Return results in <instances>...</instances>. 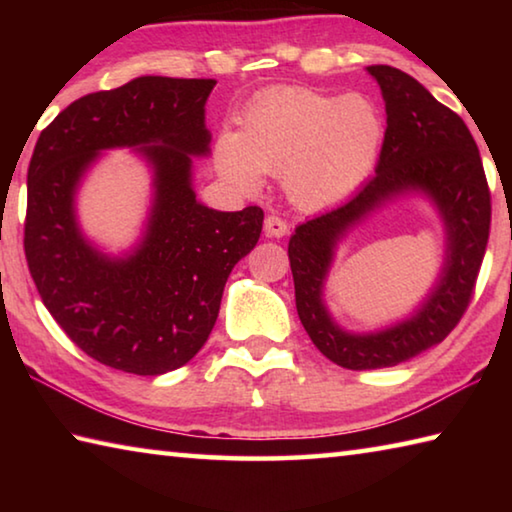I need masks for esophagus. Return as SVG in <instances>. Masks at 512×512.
Masks as SVG:
<instances>
[{
	"instance_id": "1",
	"label": "esophagus",
	"mask_w": 512,
	"mask_h": 512,
	"mask_svg": "<svg viewBox=\"0 0 512 512\" xmlns=\"http://www.w3.org/2000/svg\"><path fill=\"white\" fill-rule=\"evenodd\" d=\"M264 232H266V237L280 239L289 232V225H287V221H282L277 214H268L264 221Z\"/></svg>"
}]
</instances>
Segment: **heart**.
Here are the masks:
<instances>
[{
	"label": "heart",
	"instance_id": "heart-1",
	"mask_svg": "<svg viewBox=\"0 0 512 512\" xmlns=\"http://www.w3.org/2000/svg\"><path fill=\"white\" fill-rule=\"evenodd\" d=\"M384 119L363 94L275 88L248 103L239 133L223 131L214 164L230 185L253 192L282 173L293 201L320 207L354 192L375 167Z\"/></svg>",
	"mask_w": 512,
	"mask_h": 512
}]
</instances>
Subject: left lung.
Returning a JSON list of instances; mask_svg holds the SVG:
<instances>
[{
	"mask_svg": "<svg viewBox=\"0 0 512 512\" xmlns=\"http://www.w3.org/2000/svg\"><path fill=\"white\" fill-rule=\"evenodd\" d=\"M366 69L386 103L375 176L345 203L300 223L289 239L300 323L329 361L348 370L391 368L443 341L465 314L490 235V192L465 121L402 69ZM411 195L427 197L444 223L441 273L406 319L370 333H350L335 323L324 302L335 250L372 213Z\"/></svg>",
	"mask_w": 512,
	"mask_h": 512,
	"instance_id": "obj_1",
	"label": "left lung"
}]
</instances>
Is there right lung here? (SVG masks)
I'll return each mask as SVG.
<instances>
[{"mask_svg": "<svg viewBox=\"0 0 512 512\" xmlns=\"http://www.w3.org/2000/svg\"><path fill=\"white\" fill-rule=\"evenodd\" d=\"M214 79L140 76L69 103L40 133L29 164L24 253L49 314L88 357L164 375L203 348L223 287L262 232V207L219 212L194 192L210 155L205 103ZM133 148L152 171L141 239L110 256L84 235L75 196L103 150Z\"/></svg>", "mask_w": 512, "mask_h": 512, "instance_id": "1", "label": "right lung"}]
</instances>
